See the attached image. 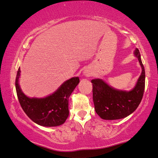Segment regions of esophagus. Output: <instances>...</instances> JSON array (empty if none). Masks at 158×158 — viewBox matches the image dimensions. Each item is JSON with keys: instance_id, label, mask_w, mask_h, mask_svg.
<instances>
[{"instance_id": "34e87169", "label": "esophagus", "mask_w": 158, "mask_h": 158, "mask_svg": "<svg viewBox=\"0 0 158 158\" xmlns=\"http://www.w3.org/2000/svg\"><path fill=\"white\" fill-rule=\"evenodd\" d=\"M85 74H86V75H87V76H89V74L88 73H87V72L85 73Z\"/></svg>"}]
</instances>
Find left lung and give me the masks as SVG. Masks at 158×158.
<instances>
[{"mask_svg":"<svg viewBox=\"0 0 158 158\" xmlns=\"http://www.w3.org/2000/svg\"><path fill=\"white\" fill-rule=\"evenodd\" d=\"M134 55L138 59L142 73L136 85L131 91L114 89L100 79L91 81L94 109L102 119L117 120L125 118L134 112L140 105L145 87V71L138 48L135 50Z\"/></svg>","mask_w":158,"mask_h":158,"instance_id":"1","label":"left lung"}]
</instances>
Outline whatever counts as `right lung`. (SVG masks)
Returning a JSON list of instances; mask_svg holds the SVG:
<instances>
[{"label":"right lung","instance_id":"add662e5","mask_svg":"<svg viewBox=\"0 0 158 158\" xmlns=\"http://www.w3.org/2000/svg\"><path fill=\"white\" fill-rule=\"evenodd\" d=\"M20 69L15 78V89L20 106L34 123L44 127H55L65 123L69 114V99L79 83V77L65 81L54 93L45 98H29L23 92L18 83Z\"/></svg>","mask_w":158,"mask_h":158}]
</instances>
